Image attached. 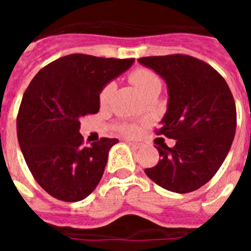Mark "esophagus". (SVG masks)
<instances>
[{
	"mask_svg": "<svg viewBox=\"0 0 251 251\" xmlns=\"http://www.w3.org/2000/svg\"><path fill=\"white\" fill-rule=\"evenodd\" d=\"M128 145H129L132 148H134V150H138V148L142 147V145H141V143H138V142L128 141Z\"/></svg>",
	"mask_w": 251,
	"mask_h": 251,
	"instance_id": "obj_1",
	"label": "esophagus"
}]
</instances>
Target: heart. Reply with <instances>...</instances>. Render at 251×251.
<instances>
[{
    "label": "heart",
    "mask_w": 251,
    "mask_h": 251,
    "mask_svg": "<svg viewBox=\"0 0 251 251\" xmlns=\"http://www.w3.org/2000/svg\"><path fill=\"white\" fill-rule=\"evenodd\" d=\"M129 79L137 89L142 93L143 95H147L152 92H159L162 86L161 77L156 74V73L147 68H137L136 70H133L129 75ZM115 88V84L113 81L105 84L101 88L100 93H99V104L101 106L106 105L110 99L113 90ZM117 129L121 133L126 134V136H134L138 130L137 124L130 123V122H121L117 124Z\"/></svg>",
    "instance_id": "heart-1"
}]
</instances>
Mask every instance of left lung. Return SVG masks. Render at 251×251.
Returning <instances> with one entry per match:
<instances>
[{
    "mask_svg": "<svg viewBox=\"0 0 251 251\" xmlns=\"http://www.w3.org/2000/svg\"><path fill=\"white\" fill-rule=\"evenodd\" d=\"M138 61L167 83V113L156 134L176 139L175 147H157L161 159L146 175L168 191H195L215 176L231 147L236 130L231 90L212 66L190 55Z\"/></svg>",
    "mask_w": 251,
    "mask_h": 251,
    "instance_id": "1",
    "label": "left lung"
}]
</instances>
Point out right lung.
Here are the masks:
<instances>
[{
  "instance_id": "right-lung-1",
  "label": "right lung",
  "mask_w": 251,
  "mask_h": 251,
  "mask_svg": "<svg viewBox=\"0 0 251 251\" xmlns=\"http://www.w3.org/2000/svg\"><path fill=\"white\" fill-rule=\"evenodd\" d=\"M134 59L72 54L43 68L24 93L17 138L36 182L57 200L80 201L98 186L117 138L84 146V115L99 112V93Z\"/></svg>"
}]
</instances>
